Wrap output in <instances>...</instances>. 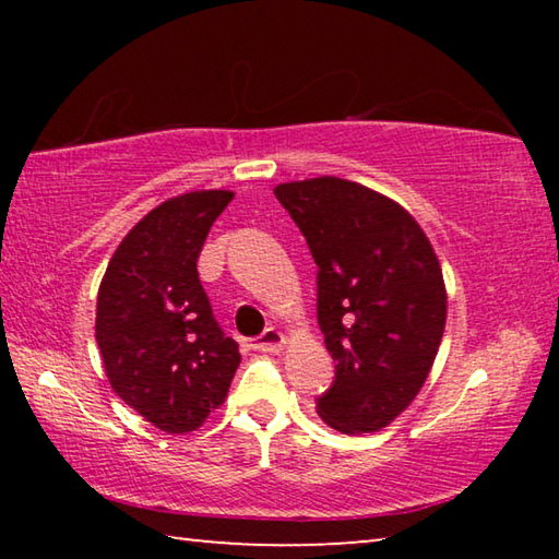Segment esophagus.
Here are the masks:
<instances>
[{
  "instance_id": "obj_1",
  "label": "esophagus",
  "mask_w": 559,
  "mask_h": 559,
  "mask_svg": "<svg viewBox=\"0 0 559 559\" xmlns=\"http://www.w3.org/2000/svg\"><path fill=\"white\" fill-rule=\"evenodd\" d=\"M283 345H286V337H283V333L276 328H266L261 333V337H257L251 343V347L259 349V353H278Z\"/></svg>"
}]
</instances>
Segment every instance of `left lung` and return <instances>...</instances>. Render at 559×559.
<instances>
[{
	"label": "left lung",
	"mask_w": 559,
	"mask_h": 559,
	"mask_svg": "<svg viewBox=\"0 0 559 559\" xmlns=\"http://www.w3.org/2000/svg\"><path fill=\"white\" fill-rule=\"evenodd\" d=\"M318 263V325L335 382L316 402L328 427L380 431L427 382L447 328V286L431 241L390 197L349 179L273 189Z\"/></svg>",
	"instance_id": "8db88e82"
}]
</instances>
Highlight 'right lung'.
<instances>
[{"mask_svg":"<svg viewBox=\"0 0 559 559\" xmlns=\"http://www.w3.org/2000/svg\"><path fill=\"white\" fill-rule=\"evenodd\" d=\"M231 200L226 189H202L155 206L120 241L98 288L96 343L112 392L167 433L200 429L241 362L197 273Z\"/></svg>","mask_w":559,"mask_h":559,"instance_id":"1","label":"right lung"}]
</instances>
